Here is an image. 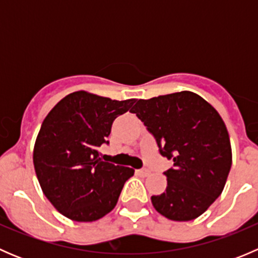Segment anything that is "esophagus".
<instances>
[{
  "label": "esophagus",
  "mask_w": 258,
  "mask_h": 258,
  "mask_svg": "<svg viewBox=\"0 0 258 258\" xmlns=\"http://www.w3.org/2000/svg\"><path fill=\"white\" fill-rule=\"evenodd\" d=\"M137 175L141 176V177H147V176H150V170H146V168H141V170H137L136 171Z\"/></svg>",
  "instance_id": "obj_1"
}]
</instances>
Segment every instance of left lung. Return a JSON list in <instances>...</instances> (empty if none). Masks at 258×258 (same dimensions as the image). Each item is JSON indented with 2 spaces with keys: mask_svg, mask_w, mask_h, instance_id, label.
I'll list each match as a JSON object with an SVG mask.
<instances>
[{
  "mask_svg": "<svg viewBox=\"0 0 258 258\" xmlns=\"http://www.w3.org/2000/svg\"><path fill=\"white\" fill-rule=\"evenodd\" d=\"M132 113L144 122L160 153L173 161L166 192L151 197L172 221L201 216L222 194L232 165L230 136L217 111L189 91L139 100Z\"/></svg>",
  "mask_w": 258,
  "mask_h": 258,
  "instance_id": "left-lung-1",
  "label": "left lung"
}]
</instances>
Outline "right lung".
<instances>
[{"instance_id":"add662e5","label":"right lung","mask_w":258,"mask_h":258,"mask_svg":"<svg viewBox=\"0 0 258 258\" xmlns=\"http://www.w3.org/2000/svg\"><path fill=\"white\" fill-rule=\"evenodd\" d=\"M124 101L77 91L62 98L43 119L33 148V166L43 194L70 220L92 222L111 212L135 170L101 158L98 147L116 117L132 107Z\"/></svg>"}]
</instances>
